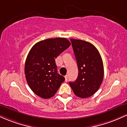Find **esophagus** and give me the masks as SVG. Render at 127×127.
Masks as SVG:
<instances>
[{
    "mask_svg": "<svg viewBox=\"0 0 127 127\" xmlns=\"http://www.w3.org/2000/svg\"><path fill=\"white\" fill-rule=\"evenodd\" d=\"M65 78V82H67V79H68V75H65L64 76Z\"/></svg>",
    "mask_w": 127,
    "mask_h": 127,
    "instance_id": "obj_1",
    "label": "esophagus"
}]
</instances>
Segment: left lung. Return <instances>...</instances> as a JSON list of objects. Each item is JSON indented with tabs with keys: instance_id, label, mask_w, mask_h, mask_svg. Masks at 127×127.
<instances>
[{
	"instance_id": "8db88e82",
	"label": "left lung",
	"mask_w": 127,
	"mask_h": 127,
	"mask_svg": "<svg viewBox=\"0 0 127 127\" xmlns=\"http://www.w3.org/2000/svg\"><path fill=\"white\" fill-rule=\"evenodd\" d=\"M78 67V76L70 86L77 97L85 98L94 94L104 76V67L98 51L92 43L70 39Z\"/></svg>"
}]
</instances>
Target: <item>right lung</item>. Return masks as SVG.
<instances>
[{
    "mask_svg": "<svg viewBox=\"0 0 127 127\" xmlns=\"http://www.w3.org/2000/svg\"><path fill=\"white\" fill-rule=\"evenodd\" d=\"M70 45L67 39L57 37L41 40L30 49L24 72L27 84L36 95L51 98L64 81V77L57 73L55 60Z\"/></svg>",
    "mask_w": 127,
    "mask_h": 127,
    "instance_id": "add662e5",
    "label": "right lung"
}]
</instances>
